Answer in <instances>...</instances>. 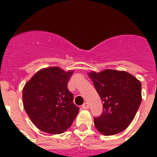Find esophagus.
<instances>
[{
	"instance_id": "obj_1",
	"label": "esophagus",
	"mask_w": 157,
	"mask_h": 157,
	"mask_svg": "<svg viewBox=\"0 0 157 157\" xmlns=\"http://www.w3.org/2000/svg\"><path fill=\"white\" fill-rule=\"evenodd\" d=\"M82 108L83 109H88L89 108H90V105H89V104L87 103V102H85V103L82 105Z\"/></svg>"
}]
</instances>
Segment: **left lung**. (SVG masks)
<instances>
[{"instance_id":"obj_1","label":"left lung","mask_w":157,"mask_h":157,"mask_svg":"<svg viewBox=\"0 0 157 157\" xmlns=\"http://www.w3.org/2000/svg\"><path fill=\"white\" fill-rule=\"evenodd\" d=\"M103 102V112L94 125L104 135H114L133 121L141 102V84L126 71L105 70L88 74Z\"/></svg>"}]
</instances>
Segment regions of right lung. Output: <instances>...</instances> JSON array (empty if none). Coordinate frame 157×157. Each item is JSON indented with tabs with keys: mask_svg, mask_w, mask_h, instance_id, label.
Wrapping results in <instances>:
<instances>
[{
	"mask_svg": "<svg viewBox=\"0 0 157 157\" xmlns=\"http://www.w3.org/2000/svg\"><path fill=\"white\" fill-rule=\"evenodd\" d=\"M73 71L57 67L37 72L23 90L24 109L37 128L48 134L67 130L78 113L67 82Z\"/></svg>",
	"mask_w": 157,
	"mask_h": 157,
	"instance_id": "1",
	"label": "right lung"
}]
</instances>
